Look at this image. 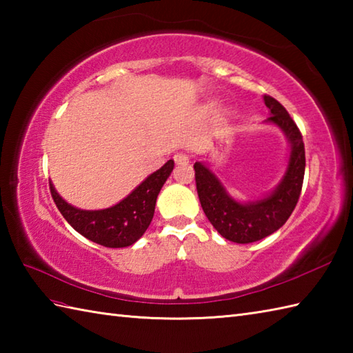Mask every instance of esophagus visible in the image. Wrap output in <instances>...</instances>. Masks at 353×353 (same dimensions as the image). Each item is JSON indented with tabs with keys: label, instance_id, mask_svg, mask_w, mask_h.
Instances as JSON below:
<instances>
[{
	"label": "esophagus",
	"instance_id": "34e87169",
	"mask_svg": "<svg viewBox=\"0 0 353 353\" xmlns=\"http://www.w3.org/2000/svg\"><path fill=\"white\" fill-rule=\"evenodd\" d=\"M172 159H174V162L177 165H185V163L190 162V156L186 153H176L174 156H172Z\"/></svg>",
	"mask_w": 353,
	"mask_h": 353
}]
</instances>
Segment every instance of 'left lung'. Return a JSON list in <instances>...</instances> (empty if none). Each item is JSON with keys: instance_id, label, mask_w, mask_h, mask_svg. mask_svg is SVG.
<instances>
[{"instance_id": "left-lung-1", "label": "left lung", "mask_w": 353, "mask_h": 353, "mask_svg": "<svg viewBox=\"0 0 353 353\" xmlns=\"http://www.w3.org/2000/svg\"><path fill=\"white\" fill-rule=\"evenodd\" d=\"M264 101L272 112L268 121L279 125L291 142L287 174L273 194L253 203H238L228 196L219 179L206 165L194 163L197 194L208 220L223 238L238 244L259 241L282 228L294 211L302 192L305 176L302 133L279 101L270 95H264Z\"/></svg>"}]
</instances>
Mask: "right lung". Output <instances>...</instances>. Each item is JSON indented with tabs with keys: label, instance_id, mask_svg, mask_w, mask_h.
<instances>
[{
	"label": "right lung",
	"instance_id": "add662e5",
	"mask_svg": "<svg viewBox=\"0 0 353 353\" xmlns=\"http://www.w3.org/2000/svg\"><path fill=\"white\" fill-rule=\"evenodd\" d=\"M172 167L174 161L171 159L162 168L150 174L130 196L118 205L101 211H81L68 205L51 183L50 192L63 219L80 235L100 245L118 249L132 245L144 235L154 215L157 194L171 174Z\"/></svg>",
	"mask_w": 353,
	"mask_h": 353
}]
</instances>
